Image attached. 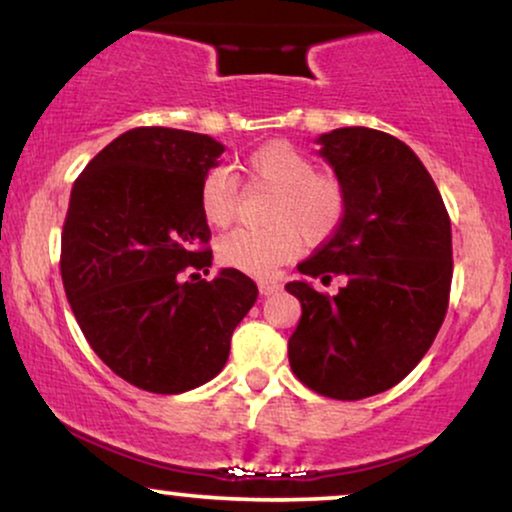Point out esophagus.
Instances as JSON below:
<instances>
[{
  "label": "esophagus",
  "instance_id": "esophagus-1",
  "mask_svg": "<svg viewBox=\"0 0 512 512\" xmlns=\"http://www.w3.org/2000/svg\"><path fill=\"white\" fill-rule=\"evenodd\" d=\"M277 289H280V285H277L275 280H261V282H258V292H261L263 296H270V294H275Z\"/></svg>",
  "mask_w": 512,
  "mask_h": 512
}]
</instances>
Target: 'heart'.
I'll use <instances>...</instances> for the list:
<instances>
[{
    "label": "heart",
    "instance_id": "b5f03b06",
    "mask_svg": "<svg viewBox=\"0 0 512 512\" xmlns=\"http://www.w3.org/2000/svg\"><path fill=\"white\" fill-rule=\"evenodd\" d=\"M256 185L273 189L266 227H237L218 239V261L249 275H270L299 254L301 242L318 246L344 223L349 194L332 170L315 168L306 151L268 142L246 159ZM239 185L227 168H211L199 182V211L208 225L225 227L237 216Z\"/></svg>",
    "mask_w": 512,
    "mask_h": 512
}]
</instances>
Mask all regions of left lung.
<instances>
[{
    "mask_svg": "<svg viewBox=\"0 0 512 512\" xmlns=\"http://www.w3.org/2000/svg\"><path fill=\"white\" fill-rule=\"evenodd\" d=\"M349 194L344 223L299 263L330 285L289 282L301 320L289 337L292 372L315 394L361 401L399 384L446 318L453 277L451 218L432 175L401 140L372 128L320 135Z\"/></svg>",
    "mask_w": 512,
    "mask_h": 512,
    "instance_id": "1",
    "label": "left lung"
}]
</instances>
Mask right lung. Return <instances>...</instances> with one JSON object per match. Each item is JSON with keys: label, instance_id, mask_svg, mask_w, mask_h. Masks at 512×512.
<instances>
[{"label": "right lung", "instance_id": "1", "mask_svg": "<svg viewBox=\"0 0 512 512\" xmlns=\"http://www.w3.org/2000/svg\"><path fill=\"white\" fill-rule=\"evenodd\" d=\"M223 144L199 132L135 128L73 182L61 280L87 344L132 387L182 394L218 375L256 282L211 268L199 182Z\"/></svg>", "mask_w": 512, "mask_h": 512}]
</instances>
